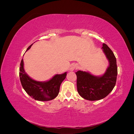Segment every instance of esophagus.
I'll return each instance as SVG.
<instances>
[{
    "label": "esophagus",
    "instance_id": "34e87169",
    "mask_svg": "<svg viewBox=\"0 0 134 134\" xmlns=\"http://www.w3.org/2000/svg\"><path fill=\"white\" fill-rule=\"evenodd\" d=\"M77 68H78V66H77V65H76V64H72V65H71L69 70H70V71H72L74 70L75 69H76Z\"/></svg>",
    "mask_w": 134,
    "mask_h": 134
}]
</instances>
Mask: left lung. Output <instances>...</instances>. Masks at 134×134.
Listing matches in <instances>:
<instances>
[{
  "instance_id": "left-lung-1",
  "label": "left lung",
  "mask_w": 134,
  "mask_h": 134,
  "mask_svg": "<svg viewBox=\"0 0 134 134\" xmlns=\"http://www.w3.org/2000/svg\"><path fill=\"white\" fill-rule=\"evenodd\" d=\"M102 48L109 63V65L103 75L96 76L90 72L81 70L75 72L77 91L85 99H102L107 96L115 86L117 75L116 59L106 44L103 43Z\"/></svg>"
}]
</instances>
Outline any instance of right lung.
I'll use <instances>...</instances> for the list:
<instances>
[{
    "label": "right lung",
    "instance_id": "right-lung-1",
    "mask_svg": "<svg viewBox=\"0 0 134 134\" xmlns=\"http://www.w3.org/2000/svg\"><path fill=\"white\" fill-rule=\"evenodd\" d=\"M32 44L28 47L26 51L31 47ZM67 72L56 74L49 80L39 82L34 80L28 75L24 69L23 59L19 68V77L21 84L27 94L35 100L48 101L54 99L58 95L60 85L65 79Z\"/></svg>",
    "mask_w": 134,
    "mask_h": 134
}]
</instances>
